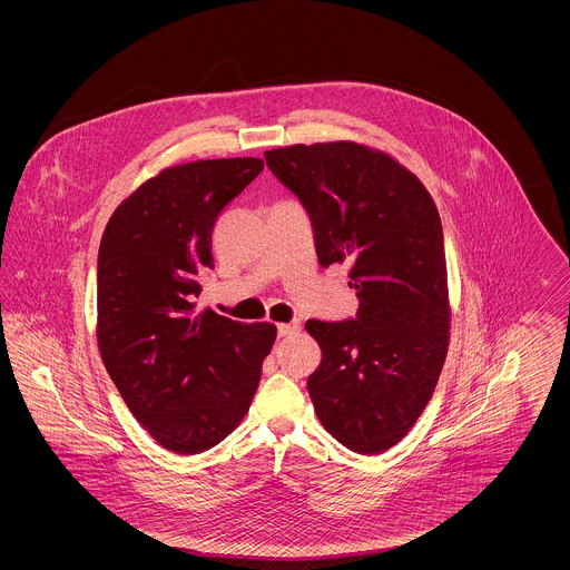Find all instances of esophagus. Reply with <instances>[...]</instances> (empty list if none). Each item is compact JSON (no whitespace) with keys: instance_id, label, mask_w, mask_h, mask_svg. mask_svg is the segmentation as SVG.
Listing matches in <instances>:
<instances>
[{"instance_id":"34e87169","label":"esophagus","mask_w":570,"mask_h":570,"mask_svg":"<svg viewBox=\"0 0 570 570\" xmlns=\"http://www.w3.org/2000/svg\"><path fill=\"white\" fill-rule=\"evenodd\" d=\"M298 328H301V323H298V321H293V323H282V325H277V333H279V337H286V335L297 333Z\"/></svg>"}]
</instances>
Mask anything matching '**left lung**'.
I'll return each instance as SVG.
<instances>
[{
  "label": "left lung",
  "instance_id": "left-lung-1",
  "mask_svg": "<svg viewBox=\"0 0 570 570\" xmlns=\"http://www.w3.org/2000/svg\"><path fill=\"white\" fill-rule=\"evenodd\" d=\"M297 194L323 267L351 265L354 321H307L323 358L307 379L326 432L361 455L397 444L434 395L451 305L442 222L406 166L353 140L265 151Z\"/></svg>",
  "mask_w": 570,
  "mask_h": 570
}]
</instances>
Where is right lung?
<instances>
[{
    "mask_svg": "<svg viewBox=\"0 0 570 570\" xmlns=\"http://www.w3.org/2000/svg\"><path fill=\"white\" fill-rule=\"evenodd\" d=\"M261 158L164 168L110 216L98 252V348L136 421L164 449L203 453L249 410L277 328L196 309L219 212Z\"/></svg>",
    "mask_w": 570,
    "mask_h": 570,
    "instance_id": "1",
    "label": "right lung"
}]
</instances>
